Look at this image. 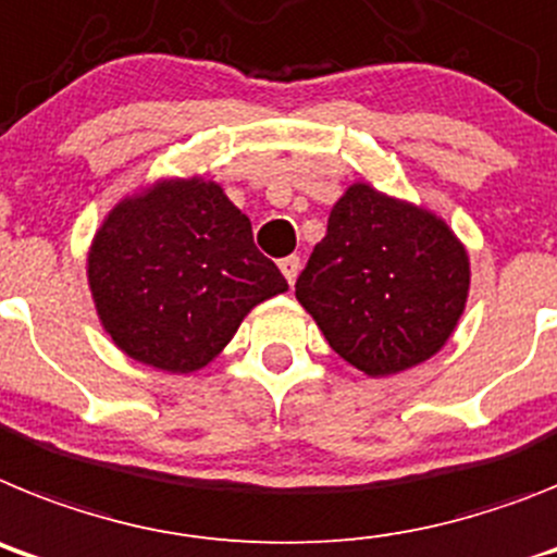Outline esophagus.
Instances as JSON below:
<instances>
[{"mask_svg":"<svg viewBox=\"0 0 557 557\" xmlns=\"http://www.w3.org/2000/svg\"><path fill=\"white\" fill-rule=\"evenodd\" d=\"M280 272H283V277L288 280V285H294V280H297V274H299V258H297V255H288V258L280 260Z\"/></svg>","mask_w":557,"mask_h":557,"instance_id":"obj_1","label":"esophagus"}]
</instances>
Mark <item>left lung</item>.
Masks as SVG:
<instances>
[{
  "label": "left lung",
  "mask_w": 557,
  "mask_h": 557,
  "mask_svg": "<svg viewBox=\"0 0 557 557\" xmlns=\"http://www.w3.org/2000/svg\"><path fill=\"white\" fill-rule=\"evenodd\" d=\"M471 260L432 210L356 182L297 277L327 345L370 379L432 359L466 311Z\"/></svg>",
  "instance_id": "left-lung-1"
}]
</instances>
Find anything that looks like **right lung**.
Here are the masks:
<instances>
[{
  "label": "right lung",
  "instance_id": "obj_1",
  "mask_svg": "<svg viewBox=\"0 0 557 557\" xmlns=\"http://www.w3.org/2000/svg\"><path fill=\"white\" fill-rule=\"evenodd\" d=\"M86 277L111 342L164 372L207 367L251 308L288 292L251 240L249 219L201 176L159 178L114 205L95 232Z\"/></svg>",
  "mask_w": 557,
  "mask_h": 557
}]
</instances>
